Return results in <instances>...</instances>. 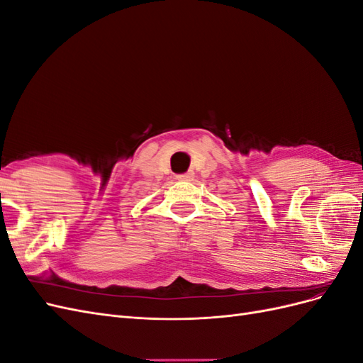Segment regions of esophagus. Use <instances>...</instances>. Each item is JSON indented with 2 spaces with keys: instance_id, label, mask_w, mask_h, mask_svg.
<instances>
[{
  "instance_id": "34e87169",
  "label": "esophagus",
  "mask_w": 363,
  "mask_h": 363,
  "mask_svg": "<svg viewBox=\"0 0 363 363\" xmlns=\"http://www.w3.org/2000/svg\"><path fill=\"white\" fill-rule=\"evenodd\" d=\"M194 177H195V174H194V171H188L186 174H182V175H179V180H182V182H192L194 180Z\"/></svg>"
}]
</instances>
